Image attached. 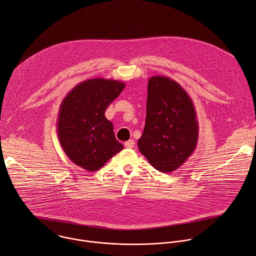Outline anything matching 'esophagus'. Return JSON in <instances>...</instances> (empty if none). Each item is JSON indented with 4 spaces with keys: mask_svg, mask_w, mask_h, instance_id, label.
Returning <instances> with one entry per match:
<instances>
[{
    "mask_svg": "<svg viewBox=\"0 0 256 256\" xmlns=\"http://www.w3.org/2000/svg\"><path fill=\"white\" fill-rule=\"evenodd\" d=\"M134 140H128V142H124V146L126 148H132L134 146Z\"/></svg>",
    "mask_w": 256,
    "mask_h": 256,
    "instance_id": "obj_1",
    "label": "esophagus"
}]
</instances>
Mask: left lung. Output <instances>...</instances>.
I'll return each mask as SVG.
<instances>
[{
  "label": "left lung",
  "instance_id": "left-lung-1",
  "mask_svg": "<svg viewBox=\"0 0 256 256\" xmlns=\"http://www.w3.org/2000/svg\"><path fill=\"white\" fill-rule=\"evenodd\" d=\"M198 136L196 110L187 92L166 76L150 77L140 152L158 171L171 173L193 154Z\"/></svg>",
  "mask_w": 256,
  "mask_h": 256
}]
</instances>
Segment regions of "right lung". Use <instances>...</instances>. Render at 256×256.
I'll list each match as a JSON object with an SVG mask.
<instances>
[{
	"mask_svg": "<svg viewBox=\"0 0 256 256\" xmlns=\"http://www.w3.org/2000/svg\"><path fill=\"white\" fill-rule=\"evenodd\" d=\"M124 86V82L114 79H88L73 88L60 104V144L66 156L86 171H98L124 148L104 112Z\"/></svg>",
	"mask_w": 256,
	"mask_h": 256,
	"instance_id": "right-lung-1",
	"label": "right lung"
}]
</instances>
